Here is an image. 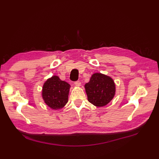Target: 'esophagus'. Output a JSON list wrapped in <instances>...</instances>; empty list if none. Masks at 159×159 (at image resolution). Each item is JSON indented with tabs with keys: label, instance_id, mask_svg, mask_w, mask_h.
<instances>
[{
	"label": "esophagus",
	"instance_id": "obj_1",
	"mask_svg": "<svg viewBox=\"0 0 159 159\" xmlns=\"http://www.w3.org/2000/svg\"><path fill=\"white\" fill-rule=\"evenodd\" d=\"M74 84L76 85V86H80L81 85V82L80 81H75V83H74Z\"/></svg>",
	"mask_w": 159,
	"mask_h": 159
}]
</instances>
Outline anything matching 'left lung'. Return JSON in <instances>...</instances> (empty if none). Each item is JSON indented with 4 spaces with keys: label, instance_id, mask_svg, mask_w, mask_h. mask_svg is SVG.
<instances>
[{
    "label": "left lung",
    "instance_id": "8db88e82",
    "mask_svg": "<svg viewBox=\"0 0 159 159\" xmlns=\"http://www.w3.org/2000/svg\"><path fill=\"white\" fill-rule=\"evenodd\" d=\"M88 101L97 107H103L110 102L115 93L113 80L102 74L92 75L88 83L85 85Z\"/></svg>",
    "mask_w": 159,
    "mask_h": 159
}]
</instances>
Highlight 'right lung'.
Segmentation results:
<instances>
[{
    "instance_id": "obj_1",
    "label": "right lung",
    "mask_w": 159,
    "mask_h": 159,
    "mask_svg": "<svg viewBox=\"0 0 159 159\" xmlns=\"http://www.w3.org/2000/svg\"><path fill=\"white\" fill-rule=\"evenodd\" d=\"M70 85L53 76L43 85L42 98L47 105L53 109H61L68 103Z\"/></svg>"
}]
</instances>
